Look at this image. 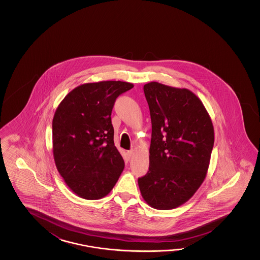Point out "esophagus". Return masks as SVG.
Wrapping results in <instances>:
<instances>
[{"mask_svg":"<svg viewBox=\"0 0 260 260\" xmlns=\"http://www.w3.org/2000/svg\"><path fill=\"white\" fill-rule=\"evenodd\" d=\"M134 152H135V150H134V149H131V150H129V151H128L127 152L128 156H129V157H132L133 154H134Z\"/></svg>","mask_w":260,"mask_h":260,"instance_id":"1","label":"esophagus"}]
</instances>
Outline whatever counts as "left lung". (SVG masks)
<instances>
[{
  "label": "left lung",
  "instance_id": "1",
  "mask_svg": "<svg viewBox=\"0 0 260 260\" xmlns=\"http://www.w3.org/2000/svg\"><path fill=\"white\" fill-rule=\"evenodd\" d=\"M151 119L148 173L138 178L143 199L158 210L177 208L204 182L215 134L203 102L191 91L157 82L144 85Z\"/></svg>",
  "mask_w": 260,
  "mask_h": 260
}]
</instances>
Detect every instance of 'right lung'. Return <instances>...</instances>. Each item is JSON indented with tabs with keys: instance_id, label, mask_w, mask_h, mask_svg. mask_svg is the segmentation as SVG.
Wrapping results in <instances>:
<instances>
[{
	"instance_id": "1",
	"label": "right lung",
	"mask_w": 260,
	"mask_h": 260,
	"mask_svg": "<svg viewBox=\"0 0 260 260\" xmlns=\"http://www.w3.org/2000/svg\"><path fill=\"white\" fill-rule=\"evenodd\" d=\"M133 83L104 81L73 89L53 118V154L68 187L79 197L98 200L115 186L124 168L114 146L111 111Z\"/></svg>"
}]
</instances>
